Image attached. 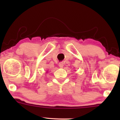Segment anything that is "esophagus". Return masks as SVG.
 Returning <instances> with one entry per match:
<instances>
[{
  "instance_id": "obj_1",
  "label": "esophagus",
  "mask_w": 120,
  "mask_h": 120,
  "mask_svg": "<svg viewBox=\"0 0 120 120\" xmlns=\"http://www.w3.org/2000/svg\"><path fill=\"white\" fill-rule=\"evenodd\" d=\"M59 67H60V68H63V66H64V63H62V62H61V63H59Z\"/></svg>"
}]
</instances>
